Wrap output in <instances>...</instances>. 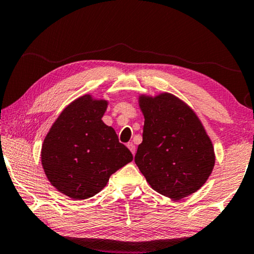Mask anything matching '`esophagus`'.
<instances>
[{
    "label": "esophagus",
    "instance_id": "esophagus-1",
    "mask_svg": "<svg viewBox=\"0 0 254 254\" xmlns=\"http://www.w3.org/2000/svg\"><path fill=\"white\" fill-rule=\"evenodd\" d=\"M127 148H129V150L131 151V153H132V154L134 155V153H136V146H134V144H132V143H127Z\"/></svg>",
    "mask_w": 254,
    "mask_h": 254
}]
</instances>
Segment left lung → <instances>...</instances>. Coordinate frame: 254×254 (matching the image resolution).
Returning <instances> with one entry per match:
<instances>
[{"mask_svg":"<svg viewBox=\"0 0 254 254\" xmlns=\"http://www.w3.org/2000/svg\"><path fill=\"white\" fill-rule=\"evenodd\" d=\"M143 143L134 162L152 189L172 200L194 194L207 182L216 155L194 110L171 93L140 94Z\"/></svg>","mask_w":254,"mask_h":254,"instance_id":"left-lung-1","label":"left lung"}]
</instances>
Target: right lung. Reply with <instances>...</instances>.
I'll return each mask as SVG.
<instances>
[{"label":"right lung","instance_id":"add662e5","mask_svg":"<svg viewBox=\"0 0 254 254\" xmlns=\"http://www.w3.org/2000/svg\"><path fill=\"white\" fill-rule=\"evenodd\" d=\"M109 101L90 94L70 102L54 121L42 145V166L57 190L86 200L106 187L132 154L102 117Z\"/></svg>","mask_w":254,"mask_h":254}]
</instances>
